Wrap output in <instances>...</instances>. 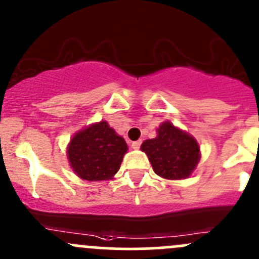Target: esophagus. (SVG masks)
I'll return each instance as SVG.
<instances>
[{
    "instance_id": "esophagus-1",
    "label": "esophagus",
    "mask_w": 259,
    "mask_h": 259,
    "mask_svg": "<svg viewBox=\"0 0 259 259\" xmlns=\"http://www.w3.org/2000/svg\"><path fill=\"white\" fill-rule=\"evenodd\" d=\"M141 143H142L141 141H135V142L131 143V147H132L133 149H138L141 147Z\"/></svg>"
}]
</instances>
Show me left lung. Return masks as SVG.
I'll return each instance as SVG.
<instances>
[{
	"instance_id": "left-lung-1",
	"label": "left lung",
	"mask_w": 259,
	"mask_h": 259,
	"mask_svg": "<svg viewBox=\"0 0 259 259\" xmlns=\"http://www.w3.org/2000/svg\"><path fill=\"white\" fill-rule=\"evenodd\" d=\"M141 149L148 156L154 173L166 180L188 178L201 158L196 138L168 121L158 127L156 138L141 145Z\"/></svg>"
}]
</instances>
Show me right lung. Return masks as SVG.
Instances as JSON below:
<instances>
[{"mask_svg": "<svg viewBox=\"0 0 259 259\" xmlns=\"http://www.w3.org/2000/svg\"><path fill=\"white\" fill-rule=\"evenodd\" d=\"M127 143L106 121L78 131L67 147L71 168L84 181L111 180L121 167Z\"/></svg>", "mask_w": 259, "mask_h": 259, "instance_id": "obj_1", "label": "right lung"}]
</instances>
